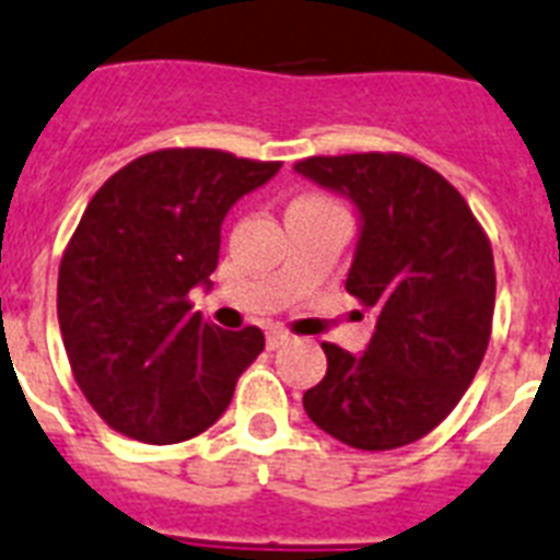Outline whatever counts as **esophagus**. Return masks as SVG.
<instances>
[{
  "label": "esophagus",
  "instance_id": "obj_1",
  "mask_svg": "<svg viewBox=\"0 0 560 560\" xmlns=\"http://www.w3.org/2000/svg\"><path fill=\"white\" fill-rule=\"evenodd\" d=\"M289 341H292V336H289L285 329H280V327H271V329H268L266 345H268V348H271V350L283 348V345H289Z\"/></svg>",
  "mask_w": 560,
  "mask_h": 560
}]
</instances>
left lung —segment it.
Segmentation results:
<instances>
[{
  "instance_id": "1",
  "label": "left lung",
  "mask_w": 560,
  "mask_h": 560,
  "mask_svg": "<svg viewBox=\"0 0 560 560\" xmlns=\"http://www.w3.org/2000/svg\"><path fill=\"white\" fill-rule=\"evenodd\" d=\"M294 168L362 215L348 292L376 312L362 357L324 341L327 374L303 394L315 427L357 450L429 435L474 383L491 341L497 271L456 186L397 151L306 158Z\"/></svg>"
}]
</instances>
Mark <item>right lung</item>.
I'll list each match as a JSON object with an SVG mask.
<instances>
[{
	"label": "right lung",
	"instance_id": "right-lung-1",
	"mask_svg": "<svg viewBox=\"0 0 560 560\" xmlns=\"http://www.w3.org/2000/svg\"><path fill=\"white\" fill-rule=\"evenodd\" d=\"M280 166L219 149H160L107 177L86 203L60 259L58 320L78 388L107 427L180 444L231 406L266 336L203 320L189 292L210 285L228 210Z\"/></svg>",
	"mask_w": 560,
	"mask_h": 560
}]
</instances>
